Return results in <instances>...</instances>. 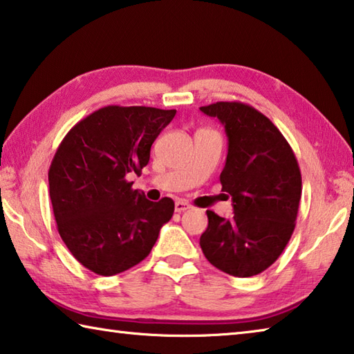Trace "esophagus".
Listing matches in <instances>:
<instances>
[{
    "label": "esophagus",
    "instance_id": "esophagus-1",
    "mask_svg": "<svg viewBox=\"0 0 354 354\" xmlns=\"http://www.w3.org/2000/svg\"><path fill=\"white\" fill-rule=\"evenodd\" d=\"M187 209H190V205L187 201H183V200H178L176 203H175V211L176 212H184V211H187Z\"/></svg>",
    "mask_w": 354,
    "mask_h": 354
}]
</instances>
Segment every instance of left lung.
<instances>
[{
    "label": "left lung",
    "instance_id": "1",
    "mask_svg": "<svg viewBox=\"0 0 354 354\" xmlns=\"http://www.w3.org/2000/svg\"><path fill=\"white\" fill-rule=\"evenodd\" d=\"M200 109L225 127L227 156L220 183L234 206L230 220L206 211L201 250L218 270L254 277L278 259L295 230L301 200L298 160L281 131L253 106L218 101Z\"/></svg>",
    "mask_w": 354,
    "mask_h": 354
}]
</instances>
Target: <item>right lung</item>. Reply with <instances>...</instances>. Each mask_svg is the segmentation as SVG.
I'll return each instance as SVG.
<instances>
[{
	"label": "right lung",
	"instance_id": "1",
	"mask_svg": "<svg viewBox=\"0 0 354 354\" xmlns=\"http://www.w3.org/2000/svg\"><path fill=\"white\" fill-rule=\"evenodd\" d=\"M175 113L106 106L77 122L57 147L48 171L57 231L91 272L112 277L137 266L171 218L173 200H147L128 175H140L153 142Z\"/></svg>",
	"mask_w": 354,
	"mask_h": 354
}]
</instances>
